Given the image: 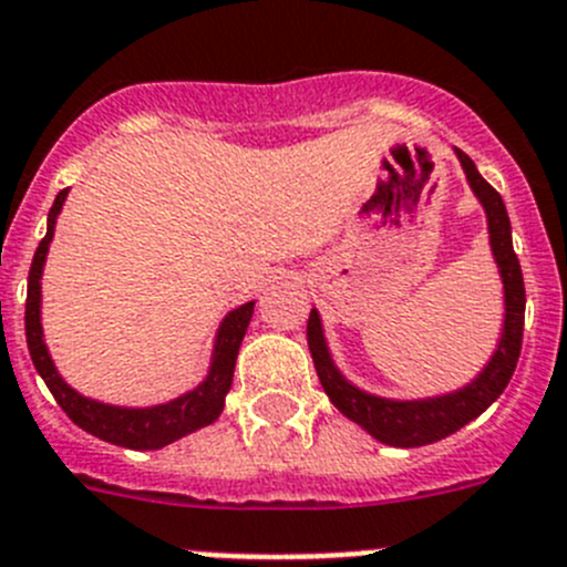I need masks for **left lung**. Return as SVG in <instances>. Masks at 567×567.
Wrapping results in <instances>:
<instances>
[{
  "mask_svg": "<svg viewBox=\"0 0 567 567\" xmlns=\"http://www.w3.org/2000/svg\"><path fill=\"white\" fill-rule=\"evenodd\" d=\"M455 157H458L461 168H464L472 194H475V199L481 202L486 213L492 258H495L497 275H501L503 284V329L489 362L466 385L455 388V391L419 399H388L357 388L337 368L329 340H326L323 318H320L318 309H311L309 326H306L311 360H315V368H318L326 396L331 399V404L346 419L360 424L368 435H373V439L388 446L433 444V441L446 439V435H453L455 430L464 427V424H470L472 419H477L506 391L508 379H512L514 368H517V357H520L526 289H523L520 261H517L512 247V221H508L501 194L492 188L484 176L477 174L475 163L464 152H458V148H455Z\"/></svg>",
  "mask_w": 567,
  "mask_h": 567,
  "instance_id": "1",
  "label": "left lung"
}]
</instances>
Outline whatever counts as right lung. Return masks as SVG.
<instances>
[{
    "mask_svg": "<svg viewBox=\"0 0 567 567\" xmlns=\"http://www.w3.org/2000/svg\"><path fill=\"white\" fill-rule=\"evenodd\" d=\"M66 194H70V188L55 196L53 207L47 213V236L41 238L33 264H30L28 306H24V334H28L30 360H33L39 377L44 379L50 393L55 396V402L61 404V410L70 415L78 427L109 441V444L128 446V450H163V446L174 444L182 435L207 427L221 415L225 396L230 393L233 385L238 348H241L247 326L252 320L256 300H247L238 309L227 311L225 320L216 329L207 377L194 391H185L182 396L163 404H152V408H123V404H109L83 396L59 373L53 357H50V348L44 342V329H41V275H44L47 252H50V241L55 236V219H59L61 207H64Z\"/></svg>",
    "mask_w": 567,
    "mask_h": 567,
    "instance_id": "obj_1",
    "label": "right lung"
}]
</instances>
